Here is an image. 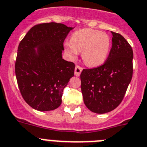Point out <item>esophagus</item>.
<instances>
[{
	"instance_id": "obj_1",
	"label": "esophagus",
	"mask_w": 147,
	"mask_h": 147,
	"mask_svg": "<svg viewBox=\"0 0 147 147\" xmlns=\"http://www.w3.org/2000/svg\"><path fill=\"white\" fill-rule=\"evenodd\" d=\"M82 69H82V67H81L80 65H76V69H75V75H76V76H79L81 72H82Z\"/></svg>"
}]
</instances>
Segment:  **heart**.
Returning a JSON list of instances; mask_svg holds the SVG:
<instances>
[{"instance_id": "b5f03b06", "label": "heart", "mask_w": 147, "mask_h": 147, "mask_svg": "<svg viewBox=\"0 0 147 147\" xmlns=\"http://www.w3.org/2000/svg\"><path fill=\"white\" fill-rule=\"evenodd\" d=\"M110 47L108 34L91 28H82L71 34L70 43L65 44L66 53L76 58L78 52H82V59L86 65L98 66L107 60Z\"/></svg>"}]
</instances>
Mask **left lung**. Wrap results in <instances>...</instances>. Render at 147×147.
Segmentation results:
<instances>
[{
	"mask_svg": "<svg viewBox=\"0 0 147 147\" xmlns=\"http://www.w3.org/2000/svg\"><path fill=\"white\" fill-rule=\"evenodd\" d=\"M113 45L102 65L83 69L81 88L85 106L103 114L115 109L123 100L133 76V50L119 33L111 32Z\"/></svg>",
	"mask_w": 147,
	"mask_h": 147,
	"instance_id": "1",
	"label": "left lung"
}]
</instances>
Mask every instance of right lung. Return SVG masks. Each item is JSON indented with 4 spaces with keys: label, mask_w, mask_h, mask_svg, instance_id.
Listing matches in <instances>:
<instances>
[{
    "label": "right lung",
    "mask_w": 147,
    "mask_h": 147,
    "mask_svg": "<svg viewBox=\"0 0 147 147\" xmlns=\"http://www.w3.org/2000/svg\"><path fill=\"white\" fill-rule=\"evenodd\" d=\"M71 29L57 22L38 24L20 41L16 76L24 100L34 109L51 111L61 104L63 89L76 67L62 57L63 42Z\"/></svg>",
    "instance_id": "obj_1"
}]
</instances>
